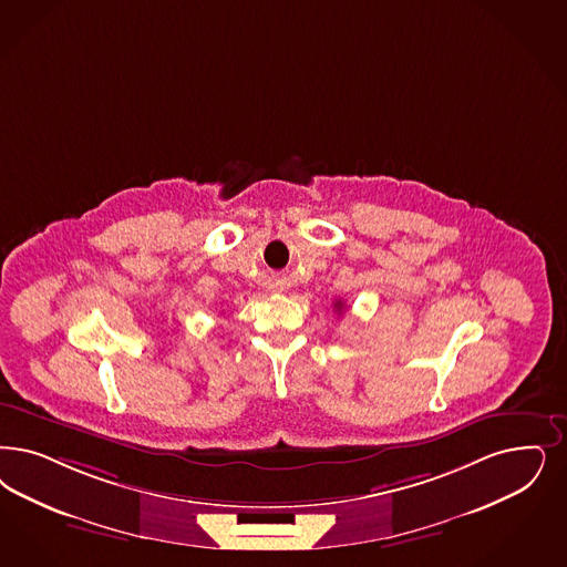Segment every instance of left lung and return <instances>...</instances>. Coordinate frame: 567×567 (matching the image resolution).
<instances>
[{
    "label": "left lung",
    "mask_w": 567,
    "mask_h": 567,
    "mask_svg": "<svg viewBox=\"0 0 567 567\" xmlns=\"http://www.w3.org/2000/svg\"><path fill=\"white\" fill-rule=\"evenodd\" d=\"M334 308H337V310H339V312H341V308H343V303H341V301H337V303H334Z\"/></svg>",
    "instance_id": "obj_1"
}]
</instances>
